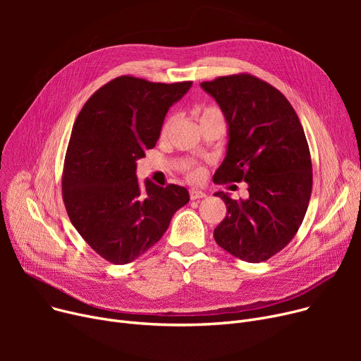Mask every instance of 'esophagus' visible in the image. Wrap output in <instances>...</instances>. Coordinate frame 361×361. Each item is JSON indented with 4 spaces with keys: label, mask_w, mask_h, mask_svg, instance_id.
I'll list each match as a JSON object with an SVG mask.
<instances>
[{
    "label": "esophagus",
    "mask_w": 361,
    "mask_h": 361,
    "mask_svg": "<svg viewBox=\"0 0 361 361\" xmlns=\"http://www.w3.org/2000/svg\"><path fill=\"white\" fill-rule=\"evenodd\" d=\"M188 196H190L192 200H196V199L206 197V193H203V192H200V190H196V188H192V190L188 192Z\"/></svg>",
    "instance_id": "34e87169"
}]
</instances>
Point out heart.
I'll use <instances>...</instances> for the list:
<instances>
[{
    "mask_svg": "<svg viewBox=\"0 0 361 361\" xmlns=\"http://www.w3.org/2000/svg\"><path fill=\"white\" fill-rule=\"evenodd\" d=\"M195 116L197 117L199 123H203V121H207V120H214V118L224 120L222 111L218 106H215V105H199L195 109ZM173 121H174L173 117H169V118L165 120V123L161 127V133H159L161 139L166 137L171 126H173ZM183 173H184L185 178L188 181H192V183H200L203 180V177H204L203 166L197 165V164H187V165H184Z\"/></svg>",
    "mask_w": 361,
    "mask_h": 361,
    "instance_id": "heart-1",
    "label": "heart"
}]
</instances>
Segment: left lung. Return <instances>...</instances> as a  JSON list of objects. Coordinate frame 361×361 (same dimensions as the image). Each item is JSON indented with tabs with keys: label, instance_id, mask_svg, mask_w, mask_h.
Here are the masks:
<instances>
[{
	"label": "left lung",
	"instance_id": "1",
	"mask_svg": "<svg viewBox=\"0 0 361 361\" xmlns=\"http://www.w3.org/2000/svg\"><path fill=\"white\" fill-rule=\"evenodd\" d=\"M215 98L230 127L226 157L216 184L247 183L249 197L226 204L214 231L233 256L259 263L294 238L310 202L313 173L309 143L297 112L283 94L253 74L221 75L200 83Z\"/></svg>",
	"mask_w": 361,
	"mask_h": 361
}]
</instances>
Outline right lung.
<instances>
[{
	"label": "right lung",
	"instance_id": "right-lung-1",
	"mask_svg": "<svg viewBox=\"0 0 361 361\" xmlns=\"http://www.w3.org/2000/svg\"><path fill=\"white\" fill-rule=\"evenodd\" d=\"M190 86L120 75L94 92L75 118L63 168V200L82 238L114 264L147 252L190 200L184 187L140 184L136 177V161L155 147L165 114Z\"/></svg>",
	"mask_w": 361,
	"mask_h": 361
}]
</instances>
